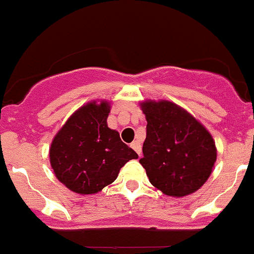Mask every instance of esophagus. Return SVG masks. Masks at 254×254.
I'll return each mask as SVG.
<instances>
[{
	"label": "esophagus",
	"mask_w": 254,
	"mask_h": 254,
	"mask_svg": "<svg viewBox=\"0 0 254 254\" xmlns=\"http://www.w3.org/2000/svg\"><path fill=\"white\" fill-rule=\"evenodd\" d=\"M131 147L134 150V151L137 152L138 156H141V143L138 142V141H133L131 145Z\"/></svg>",
	"instance_id": "obj_1"
}]
</instances>
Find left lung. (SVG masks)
Masks as SVG:
<instances>
[{"instance_id": "left-lung-1", "label": "left lung", "mask_w": 254, "mask_h": 254, "mask_svg": "<svg viewBox=\"0 0 254 254\" xmlns=\"http://www.w3.org/2000/svg\"><path fill=\"white\" fill-rule=\"evenodd\" d=\"M146 140L140 164L154 187L183 197L202 187L216 161L215 142L196 118L167 100L141 104Z\"/></svg>"}]
</instances>
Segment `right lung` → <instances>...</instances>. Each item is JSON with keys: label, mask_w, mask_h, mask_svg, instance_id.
Segmentation results:
<instances>
[{"label": "right lung", "mask_w": 254, "mask_h": 254, "mask_svg": "<svg viewBox=\"0 0 254 254\" xmlns=\"http://www.w3.org/2000/svg\"><path fill=\"white\" fill-rule=\"evenodd\" d=\"M107 102L87 103L53 138L49 158L56 177L76 193L91 194L111 185L121 168L138 155L107 125Z\"/></svg>", "instance_id": "1"}]
</instances>
